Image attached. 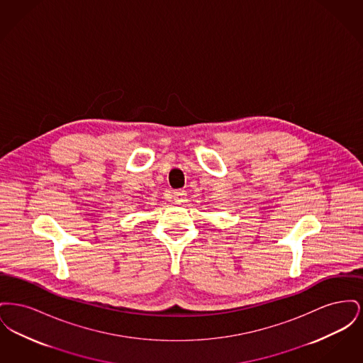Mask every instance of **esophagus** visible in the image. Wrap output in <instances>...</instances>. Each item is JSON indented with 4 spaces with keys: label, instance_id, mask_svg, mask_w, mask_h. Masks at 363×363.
Here are the masks:
<instances>
[{
    "label": "esophagus",
    "instance_id": "obj_1",
    "mask_svg": "<svg viewBox=\"0 0 363 363\" xmlns=\"http://www.w3.org/2000/svg\"><path fill=\"white\" fill-rule=\"evenodd\" d=\"M174 200L175 203H184L185 199H186V191L185 190H175L173 194Z\"/></svg>",
    "mask_w": 363,
    "mask_h": 363
}]
</instances>
